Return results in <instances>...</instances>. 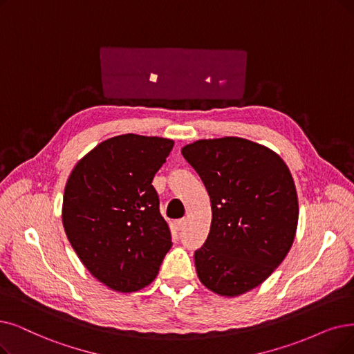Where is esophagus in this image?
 Segmentation results:
<instances>
[{
    "instance_id": "34e87169",
    "label": "esophagus",
    "mask_w": 354,
    "mask_h": 354,
    "mask_svg": "<svg viewBox=\"0 0 354 354\" xmlns=\"http://www.w3.org/2000/svg\"><path fill=\"white\" fill-rule=\"evenodd\" d=\"M187 225V221L185 219V218H183V219H177L176 222H174V226H176V230H183V228H185V226Z\"/></svg>"
}]
</instances>
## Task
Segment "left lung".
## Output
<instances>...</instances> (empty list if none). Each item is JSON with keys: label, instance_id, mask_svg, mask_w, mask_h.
I'll list each match as a JSON object with an SVG mask.
<instances>
[{"label": "left lung", "instance_id": "left-lung-1", "mask_svg": "<svg viewBox=\"0 0 354 354\" xmlns=\"http://www.w3.org/2000/svg\"><path fill=\"white\" fill-rule=\"evenodd\" d=\"M201 176L212 205L205 244L194 252L199 280L221 296L261 285L285 260L299 205L288 165L248 139H201L181 149Z\"/></svg>", "mask_w": 354, "mask_h": 354}]
</instances>
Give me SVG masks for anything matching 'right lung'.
<instances>
[{
	"instance_id": "obj_1",
	"label": "right lung",
	"mask_w": 354,
	"mask_h": 354,
	"mask_svg": "<svg viewBox=\"0 0 354 354\" xmlns=\"http://www.w3.org/2000/svg\"><path fill=\"white\" fill-rule=\"evenodd\" d=\"M174 140L126 133L98 144L71 173L62 223L81 263L116 292H136L157 277L171 248L152 178Z\"/></svg>"
}]
</instances>
